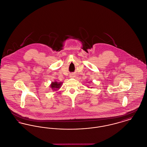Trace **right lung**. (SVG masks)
Masks as SVG:
<instances>
[{
	"instance_id": "right-lung-1",
	"label": "right lung",
	"mask_w": 147,
	"mask_h": 147,
	"mask_svg": "<svg viewBox=\"0 0 147 147\" xmlns=\"http://www.w3.org/2000/svg\"><path fill=\"white\" fill-rule=\"evenodd\" d=\"M62 84V82L58 83L57 82H52V83L50 85V86L52 90H58V89H59L61 88Z\"/></svg>"
}]
</instances>
